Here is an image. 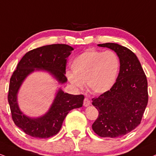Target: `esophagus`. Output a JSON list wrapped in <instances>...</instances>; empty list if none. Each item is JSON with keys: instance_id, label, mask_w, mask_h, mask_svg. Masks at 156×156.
Listing matches in <instances>:
<instances>
[{"instance_id": "1", "label": "esophagus", "mask_w": 156, "mask_h": 156, "mask_svg": "<svg viewBox=\"0 0 156 156\" xmlns=\"http://www.w3.org/2000/svg\"><path fill=\"white\" fill-rule=\"evenodd\" d=\"M91 105V101L88 98H85L83 100V105L85 107H87Z\"/></svg>"}]
</instances>
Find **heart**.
I'll return each mask as SVG.
<instances>
[{
  "mask_svg": "<svg viewBox=\"0 0 156 156\" xmlns=\"http://www.w3.org/2000/svg\"><path fill=\"white\" fill-rule=\"evenodd\" d=\"M71 67L73 72L66 73L71 84L82 89L86 82L91 92L101 94L110 91L115 85L121 60L113 51L88 50L73 59Z\"/></svg>",
  "mask_w": 156,
  "mask_h": 156,
  "instance_id": "obj_1",
  "label": "heart"
}]
</instances>
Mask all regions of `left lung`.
<instances>
[{"mask_svg":"<svg viewBox=\"0 0 156 156\" xmlns=\"http://www.w3.org/2000/svg\"><path fill=\"white\" fill-rule=\"evenodd\" d=\"M98 46L113 50L121 60V68L113 87L92 99L99 111L92 129L102 137H118L141 123L148 102L147 80L138 58L130 49L113 43Z\"/></svg>","mask_w":156,"mask_h":156,"instance_id":"8db88e82","label":"left lung"}]
</instances>
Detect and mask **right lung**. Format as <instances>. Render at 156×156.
Instances as JSON below:
<instances>
[{
	"label": "right lung",
	"instance_id": "1",
	"mask_svg": "<svg viewBox=\"0 0 156 156\" xmlns=\"http://www.w3.org/2000/svg\"><path fill=\"white\" fill-rule=\"evenodd\" d=\"M73 48L66 44H51L35 48L24 55L10 79L8 101L13 121L27 135L35 138H48L59 132L63 121L71 110L83 105V94L73 95L62 89L48 111L41 117L33 119L24 115L17 103V93L24 80L35 70H46L59 83H66L67 59Z\"/></svg>",
	"mask_w": 156,
	"mask_h": 156
}]
</instances>
